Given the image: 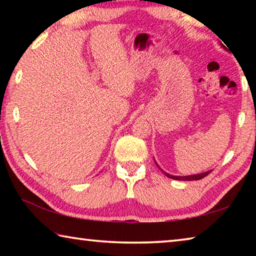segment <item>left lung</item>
<instances>
[{"instance_id": "8db88e82", "label": "left lung", "mask_w": 256, "mask_h": 256, "mask_svg": "<svg viewBox=\"0 0 256 256\" xmlns=\"http://www.w3.org/2000/svg\"><path fill=\"white\" fill-rule=\"evenodd\" d=\"M157 166H158V164H157ZM158 167H159V166H158ZM159 170H160V168H159ZM211 172H212V170L202 172V174H198V175H190V176H172V175H170V174H167V172H164V175H166L167 177H170V178L177 180H198L204 178V177L209 175Z\"/></svg>"}]
</instances>
